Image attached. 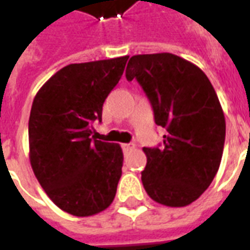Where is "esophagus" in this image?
<instances>
[{"label": "esophagus", "mask_w": 250, "mask_h": 250, "mask_svg": "<svg viewBox=\"0 0 250 250\" xmlns=\"http://www.w3.org/2000/svg\"><path fill=\"white\" fill-rule=\"evenodd\" d=\"M122 147H123L125 151H130L132 148H135V145H132V143H125V145H122Z\"/></svg>", "instance_id": "esophagus-1"}]
</instances>
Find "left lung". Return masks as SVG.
Wrapping results in <instances>:
<instances>
[{"label":"left lung","instance_id":"8db88e82","mask_svg":"<svg viewBox=\"0 0 250 250\" xmlns=\"http://www.w3.org/2000/svg\"><path fill=\"white\" fill-rule=\"evenodd\" d=\"M151 102L155 123L167 130L161 148L143 147L142 184L155 202L184 208L198 199L220 168L225 116L201 68L173 53L135 55L125 69Z\"/></svg>","mask_w":250,"mask_h":250}]
</instances>
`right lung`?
I'll return each mask as SVG.
<instances>
[{
	"mask_svg": "<svg viewBox=\"0 0 250 250\" xmlns=\"http://www.w3.org/2000/svg\"><path fill=\"white\" fill-rule=\"evenodd\" d=\"M128 56L69 64L36 93L29 116V161L52 202L76 217L112 204L123 151L93 139L103 103L125 72Z\"/></svg>",
	"mask_w": 250,
	"mask_h": 250,
	"instance_id": "add662e5",
	"label": "right lung"
}]
</instances>
